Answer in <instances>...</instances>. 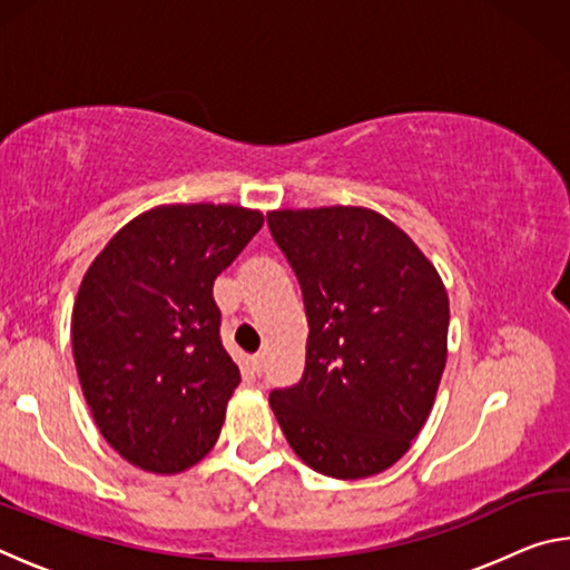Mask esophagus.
Returning <instances> with one entry per match:
<instances>
[{
  "label": "esophagus",
  "mask_w": 570,
  "mask_h": 570,
  "mask_svg": "<svg viewBox=\"0 0 570 570\" xmlns=\"http://www.w3.org/2000/svg\"><path fill=\"white\" fill-rule=\"evenodd\" d=\"M262 372H264V354L250 356V374H254V377H262Z\"/></svg>",
  "instance_id": "obj_1"
}]
</instances>
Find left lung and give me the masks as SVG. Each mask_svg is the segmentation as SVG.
<instances>
[{"instance_id":"obj_1","label":"left lung","mask_w":570,"mask_h":570,"mask_svg":"<svg viewBox=\"0 0 570 570\" xmlns=\"http://www.w3.org/2000/svg\"><path fill=\"white\" fill-rule=\"evenodd\" d=\"M308 322L302 382L268 404L288 445L326 478L392 468L430 417L448 362L445 284L417 244L362 206L272 210Z\"/></svg>"}]
</instances>
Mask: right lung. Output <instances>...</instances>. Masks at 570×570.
<instances>
[{"label": "right lung", "mask_w": 570, "mask_h": 570, "mask_svg": "<svg viewBox=\"0 0 570 570\" xmlns=\"http://www.w3.org/2000/svg\"><path fill=\"white\" fill-rule=\"evenodd\" d=\"M262 226V210L244 206H156L85 274L72 306L77 377L130 465L176 475L214 450L240 382L220 344L214 282Z\"/></svg>", "instance_id": "add662e5"}]
</instances>
